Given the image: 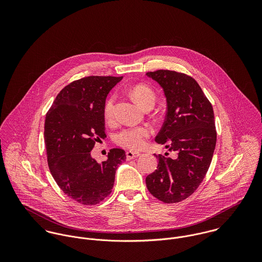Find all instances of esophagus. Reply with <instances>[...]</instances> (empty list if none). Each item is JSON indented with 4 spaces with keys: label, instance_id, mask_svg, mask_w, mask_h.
Segmentation results:
<instances>
[{
    "label": "esophagus",
    "instance_id": "esophagus-1",
    "mask_svg": "<svg viewBox=\"0 0 262 262\" xmlns=\"http://www.w3.org/2000/svg\"><path fill=\"white\" fill-rule=\"evenodd\" d=\"M140 156V153L139 152H135V151H127L126 152V158L127 160H131V159H134L136 157Z\"/></svg>",
    "mask_w": 262,
    "mask_h": 262
}]
</instances>
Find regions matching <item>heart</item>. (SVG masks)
<instances>
[{"mask_svg": "<svg viewBox=\"0 0 262 262\" xmlns=\"http://www.w3.org/2000/svg\"><path fill=\"white\" fill-rule=\"evenodd\" d=\"M133 99L143 108L151 109L156 101V96L153 90L145 84H137L131 90ZM116 96L111 95L104 107V115L106 120L111 121L114 117V106ZM152 133L151 128L148 126H131L120 130L115 135V142L127 149H140L144 146L146 139Z\"/></svg>", "mask_w": 262, "mask_h": 262, "instance_id": "heart-1", "label": "heart"}]
</instances>
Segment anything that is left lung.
I'll return each instance as SVG.
<instances>
[{
	"label": "left lung",
	"mask_w": 262,
	"mask_h": 262,
	"mask_svg": "<svg viewBox=\"0 0 262 262\" xmlns=\"http://www.w3.org/2000/svg\"><path fill=\"white\" fill-rule=\"evenodd\" d=\"M163 89L167 112L155 137L176 158L155 155L157 169L146 178L150 193L166 204L186 200L203 182L217 141L214 111L199 83L189 75L159 70L146 74Z\"/></svg>",
	"instance_id": "obj_1"
}]
</instances>
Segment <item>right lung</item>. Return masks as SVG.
Returning a JSON list of instances; mask_svg holds the SVG:
<instances>
[{
	"label": "right lung",
	"instance_id": "right-lung-1",
	"mask_svg": "<svg viewBox=\"0 0 262 262\" xmlns=\"http://www.w3.org/2000/svg\"><path fill=\"white\" fill-rule=\"evenodd\" d=\"M123 76H86L64 86L45 117L44 139L49 170L61 190L82 205H96L112 191L125 151L113 148L105 161L91 155L106 137L104 107Z\"/></svg>",
	"mask_w": 262,
	"mask_h": 262
}]
</instances>
